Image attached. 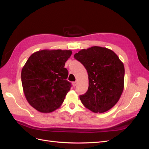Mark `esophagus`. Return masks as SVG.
Returning a JSON list of instances; mask_svg holds the SVG:
<instances>
[{"label":"esophagus","mask_w":149,"mask_h":149,"mask_svg":"<svg viewBox=\"0 0 149 149\" xmlns=\"http://www.w3.org/2000/svg\"><path fill=\"white\" fill-rule=\"evenodd\" d=\"M72 84H73V86L74 87V86H76V85H77V82L74 81V82H73V83H72Z\"/></svg>","instance_id":"obj_1"}]
</instances>
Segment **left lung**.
<instances>
[{"instance_id": "left-lung-1", "label": "left lung", "mask_w": 149, "mask_h": 149, "mask_svg": "<svg viewBox=\"0 0 149 149\" xmlns=\"http://www.w3.org/2000/svg\"><path fill=\"white\" fill-rule=\"evenodd\" d=\"M74 57L84 65L88 74V89L79 96L83 104L95 113L110 110L124 90L123 63L111 49L98 46L83 49Z\"/></svg>"}]
</instances>
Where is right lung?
I'll return each mask as SVG.
<instances>
[{"label":"right lung","mask_w":149,"mask_h":149,"mask_svg":"<svg viewBox=\"0 0 149 149\" xmlns=\"http://www.w3.org/2000/svg\"><path fill=\"white\" fill-rule=\"evenodd\" d=\"M70 49H45L31 54L22 68L21 79L26 101L37 111L49 113L59 108L70 90L65 63Z\"/></svg>","instance_id":"1"}]
</instances>
